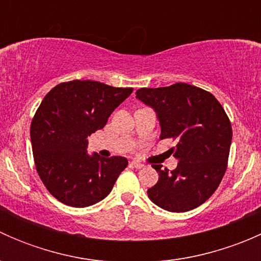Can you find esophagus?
Here are the masks:
<instances>
[{
  "instance_id": "34e87169",
  "label": "esophagus",
  "mask_w": 261,
  "mask_h": 261,
  "mask_svg": "<svg viewBox=\"0 0 261 261\" xmlns=\"http://www.w3.org/2000/svg\"><path fill=\"white\" fill-rule=\"evenodd\" d=\"M130 165L133 168H135V169H141V168H144V164H141V163L139 162H131Z\"/></svg>"
}]
</instances>
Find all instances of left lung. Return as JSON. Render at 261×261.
Segmentation results:
<instances>
[{"label": "left lung", "instance_id": "left-lung-1", "mask_svg": "<svg viewBox=\"0 0 261 261\" xmlns=\"http://www.w3.org/2000/svg\"><path fill=\"white\" fill-rule=\"evenodd\" d=\"M136 97L156 112L160 140L177 141L169 149L178 160L174 170L151 165L159 180L147 189L150 201L170 212L201 206L215 193L227 169L232 128L225 110L212 93L187 83L140 88Z\"/></svg>", "mask_w": 261, "mask_h": 261}]
</instances>
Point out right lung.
<instances>
[{
  "label": "right lung",
  "instance_id": "obj_1",
  "mask_svg": "<svg viewBox=\"0 0 261 261\" xmlns=\"http://www.w3.org/2000/svg\"><path fill=\"white\" fill-rule=\"evenodd\" d=\"M133 88L94 81L63 82L48 92L30 125L36 172L53 197L72 207L106 198L128 162L87 154V136L101 130Z\"/></svg>",
  "mask_w": 261,
  "mask_h": 261
}]
</instances>
